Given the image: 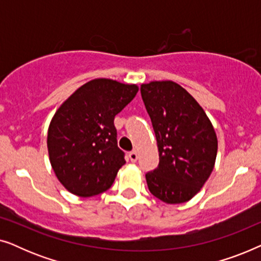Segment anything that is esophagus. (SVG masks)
<instances>
[{"label":"esophagus","mask_w":261,"mask_h":261,"mask_svg":"<svg viewBox=\"0 0 261 261\" xmlns=\"http://www.w3.org/2000/svg\"><path fill=\"white\" fill-rule=\"evenodd\" d=\"M138 158H139V154H138L137 151H132V152L129 153V159H130V162L135 163V162H137V160H138Z\"/></svg>","instance_id":"obj_1"}]
</instances>
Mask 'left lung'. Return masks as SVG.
<instances>
[{
	"instance_id": "8db88e82",
	"label": "left lung",
	"mask_w": 261,
	"mask_h": 261,
	"mask_svg": "<svg viewBox=\"0 0 261 261\" xmlns=\"http://www.w3.org/2000/svg\"><path fill=\"white\" fill-rule=\"evenodd\" d=\"M159 152V165L146 174L148 190L167 204L190 201L212 174L217 137L209 117L183 87L172 81L141 85Z\"/></svg>"
}]
</instances>
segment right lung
Instances as JSON below:
<instances>
[{
	"mask_svg": "<svg viewBox=\"0 0 261 261\" xmlns=\"http://www.w3.org/2000/svg\"><path fill=\"white\" fill-rule=\"evenodd\" d=\"M137 84L96 78L57 109L47 130L52 170L71 194L91 197L112 187L126 164L114 119L135 97Z\"/></svg>",
	"mask_w": 261,
	"mask_h": 261,
	"instance_id": "obj_1",
	"label": "right lung"
}]
</instances>
